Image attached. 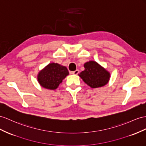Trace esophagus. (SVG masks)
Returning <instances> with one entry per match:
<instances>
[{
	"label": "esophagus",
	"instance_id": "1",
	"mask_svg": "<svg viewBox=\"0 0 146 146\" xmlns=\"http://www.w3.org/2000/svg\"><path fill=\"white\" fill-rule=\"evenodd\" d=\"M78 73H79V70H76L75 71H74V72H72V74H78Z\"/></svg>",
	"mask_w": 146,
	"mask_h": 146
}]
</instances>
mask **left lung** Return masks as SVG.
Here are the masks:
<instances>
[{
    "label": "left lung",
    "instance_id": "8db88e82",
    "mask_svg": "<svg viewBox=\"0 0 146 146\" xmlns=\"http://www.w3.org/2000/svg\"><path fill=\"white\" fill-rule=\"evenodd\" d=\"M84 70L78 75L92 88L102 87L110 80V73L98 62L91 60L84 64Z\"/></svg>",
    "mask_w": 146,
    "mask_h": 146
}]
</instances>
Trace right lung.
<instances>
[{
  "label": "right lung",
  "instance_id": "1",
  "mask_svg": "<svg viewBox=\"0 0 146 146\" xmlns=\"http://www.w3.org/2000/svg\"><path fill=\"white\" fill-rule=\"evenodd\" d=\"M68 74L66 66L57 63H50L39 72L37 81L42 88L54 90Z\"/></svg>",
  "mask_w": 146,
  "mask_h": 146
}]
</instances>
